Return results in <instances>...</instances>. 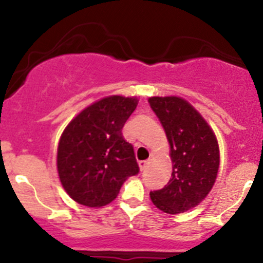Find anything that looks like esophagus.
Listing matches in <instances>:
<instances>
[{
    "label": "esophagus",
    "mask_w": 263,
    "mask_h": 263,
    "mask_svg": "<svg viewBox=\"0 0 263 263\" xmlns=\"http://www.w3.org/2000/svg\"><path fill=\"white\" fill-rule=\"evenodd\" d=\"M139 165H140V169H141V172H144L145 169L147 168V165H148V160H142V161H140Z\"/></svg>",
    "instance_id": "esophagus-1"
}]
</instances>
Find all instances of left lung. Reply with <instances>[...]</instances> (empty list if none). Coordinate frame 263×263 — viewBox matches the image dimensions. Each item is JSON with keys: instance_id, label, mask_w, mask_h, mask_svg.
Returning a JSON list of instances; mask_svg holds the SVG:
<instances>
[{"instance_id": "left-lung-1", "label": "left lung", "mask_w": 263, "mask_h": 263, "mask_svg": "<svg viewBox=\"0 0 263 263\" xmlns=\"http://www.w3.org/2000/svg\"><path fill=\"white\" fill-rule=\"evenodd\" d=\"M171 145L172 178L150 198L159 210L179 214L197 206L213 188L219 171L216 137L208 122L178 97L148 98Z\"/></svg>"}]
</instances>
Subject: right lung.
<instances>
[{"label": "right lung", "instance_id": "obj_1", "mask_svg": "<svg viewBox=\"0 0 263 263\" xmlns=\"http://www.w3.org/2000/svg\"><path fill=\"white\" fill-rule=\"evenodd\" d=\"M136 98H103L68 123L57 151L60 181L72 200L89 208L112 202L128 177L140 172L134 146L122 128L136 109Z\"/></svg>", "mask_w": 263, "mask_h": 263}]
</instances>
